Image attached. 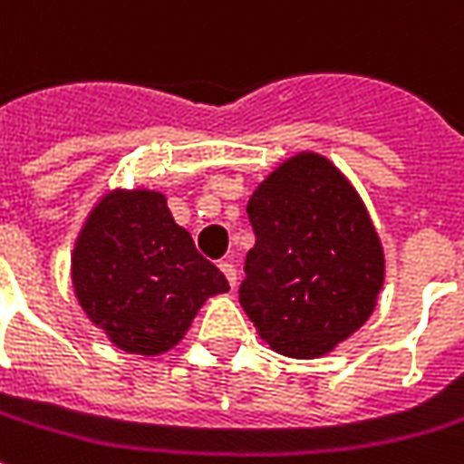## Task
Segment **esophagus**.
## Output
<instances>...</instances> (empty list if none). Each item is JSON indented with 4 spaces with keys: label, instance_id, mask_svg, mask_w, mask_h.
Listing matches in <instances>:
<instances>
[{
    "label": "esophagus",
    "instance_id": "esophagus-1",
    "mask_svg": "<svg viewBox=\"0 0 464 464\" xmlns=\"http://www.w3.org/2000/svg\"><path fill=\"white\" fill-rule=\"evenodd\" d=\"M221 271L226 274V278H228L231 288H236V278H238V274H236V266H233L231 261H221Z\"/></svg>",
    "mask_w": 464,
    "mask_h": 464
}]
</instances>
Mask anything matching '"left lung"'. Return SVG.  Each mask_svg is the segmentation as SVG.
Wrapping results in <instances>:
<instances>
[{"label": "left lung", "mask_w": 464, "mask_h": 464, "mask_svg": "<svg viewBox=\"0 0 464 464\" xmlns=\"http://www.w3.org/2000/svg\"><path fill=\"white\" fill-rule=\"evenodd\" d=\"M256 243L241 306L274 352L316 359L367 322L384 284V248L364 200L336 165L296 153L248 200Z\"/></svg>", "instance_id": "1"}]
</instances>
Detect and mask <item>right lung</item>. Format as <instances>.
I'll use <instances>...</instances> for the list:
<instances>
[{
    "label": "right lung",
    "instance_id": "obj_1",
    "mask_svg": "<svg viewBox=\"0 0 464 464\" xmlns=\"http://www.w3.org/2000/svg\"><path fill=\"white\" fill-rule=\"evenodd\" d=\"M72 286L87 319L118 349L158 356L228 281L173 221L163 193L118 188L97 200L74 241Z\"/></svg>",
    "mask_w": 464,
    "mask_h": 464
}]
</instances>
